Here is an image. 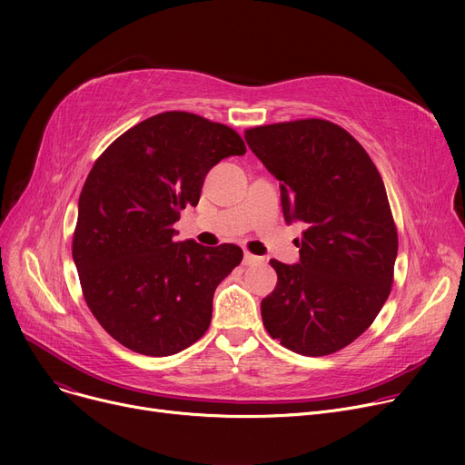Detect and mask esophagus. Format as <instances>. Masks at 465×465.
<instances>
[{"label":"esophagus","instance_id":"esophagus-1","mask_svg":"<svg viewBox=\"0 0 465 465\" xmlns=\"http://www.w3.org/2000/svg\"><path fill=\"white\" fill-rule=\"evenodd\" d=\"M242 263H245V265H258V263H263V258L254 256L251 252H245V256H242Z\"/></svg>","mask_w":465,"mask_h":465}]
</instances>
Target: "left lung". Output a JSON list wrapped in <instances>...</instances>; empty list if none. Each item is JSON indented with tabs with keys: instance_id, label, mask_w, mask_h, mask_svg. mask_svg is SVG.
I'll list each match as a JSON object with an SVG mask.
<instances>
[{
	"instance_id": "8db88e82",
	"label": "left lung",
	"mask_w": 465,
	"mask_h": 465,
	"mask_svg": "<svg viewBox=\"0 0 465 465\" xmlns=\"http://www.w3.org/2000/svg\"><path fill=\"white\" fill-rule=\"evenodd\" d=\"M279 181L286 224L302 223L300 262L272 260L277 286L262 321L281 345L326 356L371 326L394 279L398 232L379 171L363 146L321 118L245 132Z\"/></svg>"
}]
</instances>
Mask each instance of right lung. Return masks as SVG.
I'll return each instance as SVG.
<instances>
[{"label": "right lung", "instance_id": "add662e5", "mask_svg": "<svg viewBox=\"0 0 465 465\" xmlns=\"http://www.w3.org/2000/svg\"><path fill=\"white\" fill-rule=\"evenodd\" d=\"M232 128L184 111L139 122L95 160L79 198L73 262L84 300L120 345L171 356L209 328L216 286L242 260L237 245L173 241L209 169L242 156Z\"/></svg>", "mask_w": 465, "mask_h": 465}]
</instances>
